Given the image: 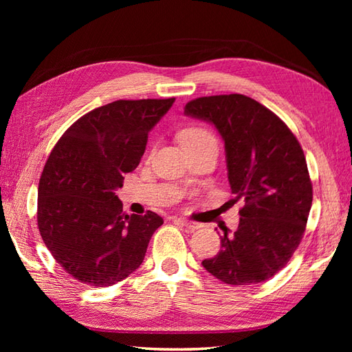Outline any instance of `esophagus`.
Here are the masks:
<instances>
[{
    "label": "esophagus",
    "instance_id": "obj_1",
    "mask_svg": "<svg viewBox=\"0 0 352 352\" xmlns=\"http://www.w3.org/2000/svg\"><path fill=\"white\" fill-rule=\"evenodd\" d=\"M178 223H182V226H184L186 228H189L190 231H195V230H199L201 227V223H198V222H193V221H189V219H184V218H178V219H175Z\"/></svg>",
    "mask_w": 352,
    "mask_h": 352
}]
</instances>
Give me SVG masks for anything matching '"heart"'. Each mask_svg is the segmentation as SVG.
Returning <instances> with one entry per match:
<instances>
[{"label": "heart", "mask_w": 352, "mask_h": 352, "mask_svg": "<svg viewBox=\"0 0 352 352\" xmlns=\"http://www.w3.org/2000/svg\"><path fill=\"white\" fill-rule=\"evenodd\" d=\"M180 142L186 149L204 144V142H216V139L212 131L204 126H188L180 133Z\"/></svg>", "instance_id": "heart-1"}]
</instances>
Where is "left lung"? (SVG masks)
<instances>
[{"label": "left lung", "mask_w": 352, "mask_h": 352, "mask_svg": "<svg viewBox=\"0 0 352 352\" xmlns=\"http://www.w3.org/2000/svg\"><path fill=\"white\" fill-rule=\"evenodd\" d=\"M184 113L212 122L226 144L228 182L243 198L233 234L203 266L233 286L271 278L287 265L307 226L313 188L304 151L274 111L241 94L192 100Z\"/></svg>", "instance_id": "1"}]
</instances>
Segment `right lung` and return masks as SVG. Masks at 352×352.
<instances>
[{
  "mask_svg": "<svg viewBox=\"0 0 352 352\" xmlns=\"http://www.w3.org/2000/svg\"><path fill=\"white\" fill-rule=\"evenodd\" d=\"M174 101L118 100L94 109L63 133L45 163L37 227L57 263L87 286H111L136 271L163 223L154 212H122L115 190Z\"/></svg>",
  "mask_w": 352,
  "mask_h": 352,
  "instance_id": "obj_1",
  "label": "right lung"
}]
</instances>
